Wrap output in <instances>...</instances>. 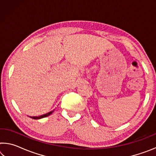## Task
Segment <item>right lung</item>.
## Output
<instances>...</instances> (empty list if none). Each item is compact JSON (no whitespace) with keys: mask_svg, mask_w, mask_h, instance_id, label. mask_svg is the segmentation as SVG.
<instances>
[{"mask_svg":"<svg viewBox=\"0 0 156 156\" xmlns=\"http://www.w3.org/2000/svg\"><path fill=\"white\" fill-rule=\"evenodd\" d=\"M54 110H53V111H51V112H50L47 113H45V114H44V115H40V116H34V117H31V116H30V117L31 118H32V119H34V120L41 119V118H45V117H47V116H49V115H51V113H52L53 112H54Z\"/></svg>","mask_w":156,"mask_h":156,"instance_id":"1","label":"right lung"}]
</instances>
